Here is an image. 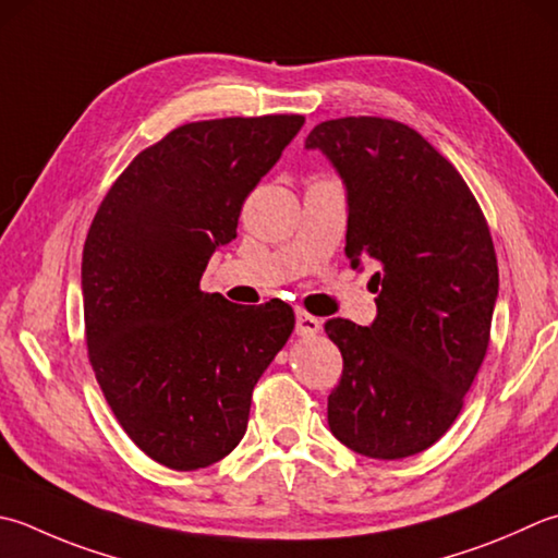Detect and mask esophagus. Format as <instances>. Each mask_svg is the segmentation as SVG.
<instances>
[{"label": "esophagus", "mask_w": 558, "mask_h": 558, "mask_svg": "<svg viewBox=\"0 0 558 558\" xmlns=\"http://www.w3.org/2000/svg\"><path fill=\"white\" fill-rule=\"evenodd\" d=\"M294 319H298V333L300 336H314V333H319V329H322V322L316 319V316L304 312V310H294Z\"/></svg>", "instance_id": "esophagus-1"}]
</instances>
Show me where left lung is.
I'll list each match as a JSON object with an SVG mask.
<instances>
[{
    "label": "left lung",
    "mask_w": 558,
    "mask_h": 558,
    "mask_svg": "<svg viewBox=\"0 0 558 558\" xmlns=\"http://www.w3.org/2000/svg\"><path fill=\"white\" fill-rule=\"evenodd\" d=\"M307 149L345 183V256L377 266L373 326L324 324L343 355L329 428L373 460L418 454L460 416L488 351L498 264L486 217L460 171L399 120H326Z\"/></svg>",
    "instance_id": "left-lung-1"
}]
</instances>
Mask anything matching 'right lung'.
Segmentation results:
<instances>
[{
  "label": "right lung",
  "instance_id": "1",
  "mask_svg": "<svg viewBox=\"0 0 558 558\" xmlns=\"http://www.w3.org/2000/svg\"><path fill=\"white\" fill-rule=\"evenodd\" d=\"M302 123L280 113L171 130L128 163L86 234L84 331L96 381L128 438L177 472L234 450L256 381L294 329L286 302L242 307L203 292L201 278Z\"/></svg>",
  "mask_w": 558,
  "mask_h": 558
}]
</instances>
